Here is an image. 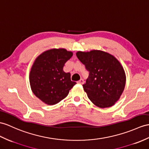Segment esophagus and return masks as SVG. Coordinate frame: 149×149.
Instances as JSON below:
<instances>
[{"label":"esophagus","instance_id":"1","mask_svg":"<svg viewBox=\"0 0 149 149\" xmlns=\"http://www.w3.org/2000/svg\"><path fill=\"white\" fill-rule=\"evenodd\" d=\"M78 83H79V84H83V83H84V80H83V79H80L78 81Z\"/></svg>","mask_w":149,"mask_h":149}]
</instances>
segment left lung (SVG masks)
I'll use <instances>...</instances> for the list:
<instances>
[{"mask_svg": "<svg viewBox=\"0 0 149 149\" xmlns=\"http://www.w3.org/2000/svg\"><path fill=\"white\" fill-rule=\"evenodd\" d=\"M76 54L89 72L83 85L89 99L100 108L113 106L120 98L126 83L125 72L120 63L111 54L101 50L79 51Z\"/></svg>", "mask_w": 149, "mask_h": 149, "instance_id": "8db88e82", "label": "left lung"}]
</instances>
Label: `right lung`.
Returning <instances> with one entry per match:
<instances>
[{
  "label": "right lung",
  "instance_id": "1",
  "mask_svg": "<svg viewBox=\"0 0 149 149\" xmlns=\"http://www.w3.org/2000/svg\"><path fill=\"white\" fill-rule=\"evenodd\" d=\"M72 56L64 49H53L40 54L33 64L30 74L32 92L42 102L54 105L66 98L76 83L63 67Z\"/></svg>",
  "mask_w": 149,
  "mask_h": 149
}]
</instances>
